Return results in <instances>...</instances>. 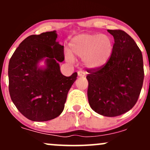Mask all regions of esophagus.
Returning a JSON list of instances; mask_svg holds the SVG:
<instances>
[{
  "label": "esophagus",
  "mask_w": 150,
  "mask_h": 150,
  "mask_svg": "<svg viewBox=\"0 0 150 150\" xmlns=\"http://www.w3.org/2000/svg\"><path fill=\"white\" fill-rule=\"evenodd\" d=\"M77 75L79 77H85V73L83 71H78L77 72Z\"/></svg>",
  "instance_id": "1"
}]
</instances>
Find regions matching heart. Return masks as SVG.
<instances>
[{"label":"heart","instance_id":"1","mask_svg":"<svg viewBox=\"0 0 150 150\" xmlns=\"http://www.w3.org/2000/svg\"><path fill=\"white\" fill-rule=\"evenodd\" d=\"M70 53L66 54L68 61L73 56L82 58L86 68L97 70L104 66L111 57L113 43L107 34L85 33L75 36L69 44Z\"/></svg>","mask_w":150,"mask_h":150}]
</instances>
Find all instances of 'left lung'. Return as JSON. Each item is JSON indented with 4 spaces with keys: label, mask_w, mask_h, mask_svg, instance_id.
<instances>
[{
    "label": "left lung",
    "mask_w": 150,
    "mask_h": 150,
    "mask_svg": "<svg viewBox=\"0 0 150 150\" xmlns=\"http://www.w3.org/2000/svg\"><path fill=\"white\" fill-rule=\"evenodd\" d=\"M107 31L114 38L113 53L102 68L87 70V96L95 112L114 117L130 111L137 102L143 84V59L140 49L126 32Z\"/></svg>",
    "instance_id": "left-lung-1"
}]
</instances>
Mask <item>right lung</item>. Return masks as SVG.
I'll return each mask as SVG.
<instances>
[{
	"instance_id": "right-lung-1",
	"label": "right lung",
	"mask_w": 150,
	"mask_h": 150,
	"mask_svg": "<svg viewBox=\"0 0 150 150\" xmlns=\"http://www.w3.org/2000/svg\"><path fill=\"white\" fill-rule=\"evenodd\" d=\"M56 31L30 35L17 48L8 65L9 92L18 111L33 121H47L63 112L77 73L64 76L58 61L64 59ZM45 61V65L38 63Z\"/></svg>"
}]
</instances>
